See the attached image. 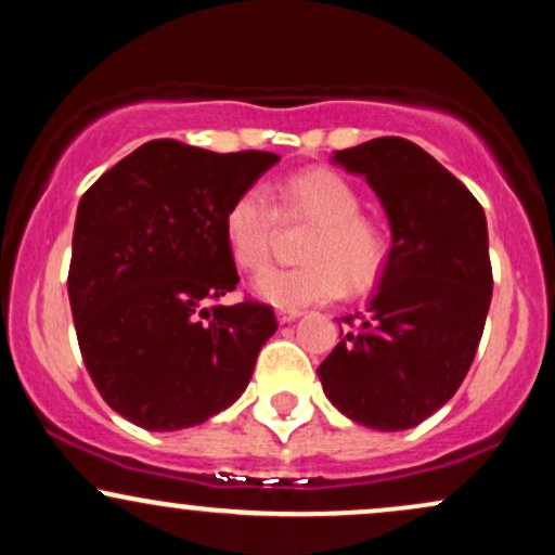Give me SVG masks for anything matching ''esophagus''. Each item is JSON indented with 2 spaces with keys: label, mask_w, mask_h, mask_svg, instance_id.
Here are the masks:
<instances>
[{
  "label": "esophagus",
  "mask_w": 555,
  "mask_h": 555,
  "mask_svg": "<svg viewBox=\"0 0 555 555\" xmlns=\"http://www.w3.org/2000/svg\"><path fill=\"white\" fill-rule=\"evenodd\" d=\"M299 315H302V313H299V310H279V313H276L279 323H282V326H284V323H292V321H297Z\"/></svg>",
  "instance_id": "1"
}]
</instances>
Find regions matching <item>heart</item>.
Segmentation results:
<instances>
[{
  "label": "heart",
  "instance_id": "1",
  "mask_svg": "<svg viewBox=\"0 0 555 555\" xmlns=\"http://www.w3.org/2000/svg\"><path fill=\"white\" fill-rule=\"evenodd\" d=\"M279 214L315 221L302 245L305 263L269 269L253 282L263 302L299 310L328 302L375 284L388 258L384 229L360 214L362 197L347 177L334 169H302L276 188ZM276 211L260 190H242L221 219L227 250L242 271H260L269 263Z\"/></svg>",
  "mask_w": 555,
  "mask_h": 555
}]
</instances>
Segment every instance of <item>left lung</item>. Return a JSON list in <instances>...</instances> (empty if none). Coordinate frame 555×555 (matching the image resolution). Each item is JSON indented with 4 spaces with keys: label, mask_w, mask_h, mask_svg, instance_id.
I'll list each match as a JSON object with an SVG mask.
<instances>
[{
    "label": "left lung",
    "mask_w": 555,
    "mask_h": 555,
    "mask_svg": "<svg viewBox=\"0 0 555 555\" xmlns=\"http://www.w3.org/2000/svg\"><path fill=\"white\" fill-rule=\"evenodd\" d=\"M331 162L371 184L391 247L358 328L341 336L318 378L354 423L415 428L454 397L480 344L493 295L486 211L412 140L375 138L334 151Z\"/></svg>",
    "instance_id": "left-lung-1"
}]
</instances>
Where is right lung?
Here are the masks:
<instances>
[{
	"mask_svg": "<svg viewBox=\"0 0 555 555\" xmlns=\"http://www.w3.org/2000/svg\"><path fill=\"white\" fill-rule=\"evenodd\" d=\"M276 162L149 140L80 197L67 292L82 362L140 428H193L250 384L276 315L250 299L211 305L240 282L221 219Z\"/></svg>",
	"mask_w": 555,
	"mask_h": 555,
	"instance_id": "obj_1",
	"label": "right lung"
}]
</instances>
